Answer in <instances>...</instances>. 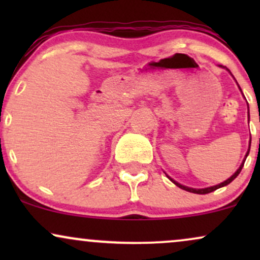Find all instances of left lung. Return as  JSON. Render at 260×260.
Segmentation results:
<instances>
[{
	"instance_id": "8db88e82",
	"label": "left lung",
	"mask_w": 260,
	"mask_h": 260,
	"mask_svg": "<svg viewBox=\"0 0 260 260\" xmlns=\"http://www.w3.org/2000/svg\"><path fill=\"white\" fill-rule=\"evenodd\" d=\"M229 71V70H228ZM248 154H249V149H248V151H247V154H246V157L248 156ZM246 157H244V160H243V162L241 164V166L240 168H238V170L237 171L235 172L234 175L231 176V177L229 178V180H226V181H223L222 183H220V184H216V186H213V187H209V188H203V189H194V188H189V187H186V186H182V184H180V183H177V182L176 181H174L172 180V178H170V180H171L172 182H174V183L176 184V186L177 187H180V188H182V189H184V190H187V192H190V193H197V194H207V193H210V192H214V190H216L217 188H221V187H223V186H228L229 183H231L232 181L235 180L236 177H237L238 175H240V172H241V170H242V168H243V165H244V161H246Z\"/></svg>"
}]
</instances>
